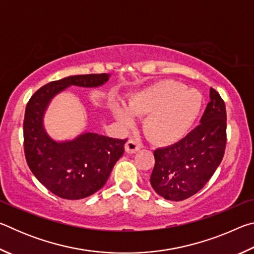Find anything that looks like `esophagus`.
<instances>
[{
    "label": "esophagus",
    "instance_id": "1",
    "mask_svg": "<svg viewBox=\"0 0 254 254\" xmlns=\"http://www.w3.org/2000/svg\"><path fill=\"white\" fill-rule=\"evenodd\" d=\"M124 148H126V151L127 153H134L141 148V144L137 142V141H135L134 139H130L126 143V147Z\"/></svg>",
    "mask_w": 254,
    "mask_h": 254
}]
</instances>
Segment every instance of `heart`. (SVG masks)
<instances>
[{
  "label": "heart",
  "mask_w": 254,
  "mask_h": 254,
  "mask_svg": "<svg viewBox=\"0 0 254 254\" xmlns=\"http://www.w3.org/2000/svg\"><path fill=\"white\" fill-rule=\"evenodd\" d=\"M203 96L196 89L179 81L162 79L133 93L127 104L113 102L112 113L123 124L130 126L133 117H142L143 130L154 143L170 145L178 142L198 119Z\"/></svg>",
  "instance_id": "obj_1"
}]
</instances>
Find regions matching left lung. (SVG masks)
<instances>
[{
	"label": "left lung",
	"mask_w": 254,
	"mask_h": 254,
	"mask_svg": "<svg viewBox=\"0 0 254 254\" xmlns=\"http://www.w3.org/2000/svg\"><path fill=\"white\" fill-rule=\"evenodd\" d=\"M200 124L173 145L153 152L156 163L150 184L165 199L179 201L195 195L212 177L224 156L226 110L214 88Z\"/></svg>",
	"instance_id": "obj_1"
}]
</instances>
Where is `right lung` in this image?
Wrapping results in <instances>:
<instances>
[{
    "instance_id": "add662e5",
    "label": "right lung",
    "mask_w": 254,
    "mask_h": 254,
    "mask_svg": "<svg viewBox=\"0 0 254 254\" xmlns=\"http://www.w3.org/2000/svg\"><path fill=\"white\" fill-rule=\"evenodd\" d=\"M110 74L68 76L42 86L25 107L23 136L28 166L36 178L60 198L81 199L104 186L124 152L126 140L83 132L75 139L57 141L46 131L44 117L53 98L70 86L95 88Z\"/></svg>"
}]
</instances>
